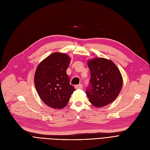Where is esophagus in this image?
Segmentation results:
<instances>
[{
    "label": "esophagus",
    "mask_w": 150,
    "mask_h": 150,
    "mask_svg": "<svg viewBox=\"0 0 150 150\" xmlns=\"http://www.w3.org/2000/svg\"><path fill=\"white\" fill-rule=\"evenodd\" d=\"M75 87L76 89H81V88H83V85L79 84L78 85H76Z\"/></svg>",
    "instance_id": "obj_1"
}]
</instances>
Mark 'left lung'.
Wrapping results in <instances>:
<instances>
[{"instance_id": "obj_1", "label": "left lung", "mask_w": 150, "mask_h": 150, "mask_svg": "<svg viewBox=\"0 0 150 150\" xmlns=\"http://www.w3.org/2000/svg\"><path fill=\"white\" fill-rule=\"evenodd\" d=\"M91 71L90 85L86 91L90 102L101 108L114 101L122 87V77L112 61L95 58L88 61Z\"/></svg>"}]
</instances>
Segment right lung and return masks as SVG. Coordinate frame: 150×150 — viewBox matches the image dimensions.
<instances>
[{"mask_svg":"<svg viewBox=\"0 0 150 150\" xmlns=\"http://www.w3.org/2000/svg\"><path fill=\"white\" fill-rule=\"evenodd\" d=\"M70 62L67 55L55 52L38 65L35 75V85L39 96L48 106L62 109L67 104L75 91L70 84L67 69Z\"/></svg>","mask_w":150,"mask_h":150,"instance_id":"add662e5","label":"right lung"}]
</instances>
